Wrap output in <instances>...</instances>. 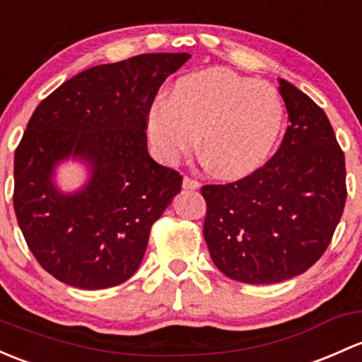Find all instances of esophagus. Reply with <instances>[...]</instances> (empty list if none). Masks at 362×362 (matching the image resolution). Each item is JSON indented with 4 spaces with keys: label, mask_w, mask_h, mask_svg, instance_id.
<instances>
[{
    "label": "esophagus",
    "mask_w": 362,
    "mask_h": 362,
    "mask_svg": "<svg viewBox=\"0 0 362 362\" xmlns=\"http://www.w3.org/2000/svg\"><path fill=\"white\" fill-rule=\"evenodd\" d=\"M182 187L189 189V191H196V189L201 187V184L197 180H194L191 177H184V182H182Z\"/></svg>",
    "instance_id": "1"
}]
</instances>
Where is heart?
<instances>
[{
  "instance_id": "b5f03b06",
  "label": "heart",
  "mask_w": 362,
  "mask_h": 362,
  "mask_svg": "<svg viewBox=\"0 0 362 362\" xmlns=\"http://www.w3.org/2000/svg\"><path fill=\"white\" fill-rule=\"evenodd\" d=\"M283 119V100L269 83L204 69L180 78L171 97L152 104L147 133L156 156L168 165L189 154L201 136L211 168L220 177L241 178L267 161Z\"/></svg>"
}]
</instances>
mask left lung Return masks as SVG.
Returning <instances> with one entry per match:
<instances>
[{"label": "left lung", "mask_w": 362, "mask_h": 362, "mask_svg": "<svg viewBox=\"0 0 362 362\" xmlns=\"http://www.w3.org/2000/svg\"><path fill=\"white\" fill-rule=\"evenodd\" d=\"M290 127L265 166L226 185H204V241L230 279L271 284L303 274L328 248L344 213L345 156L325 111L286 79Z\"/></svg>", "instance_id": "8db88e82"}]
</instances>
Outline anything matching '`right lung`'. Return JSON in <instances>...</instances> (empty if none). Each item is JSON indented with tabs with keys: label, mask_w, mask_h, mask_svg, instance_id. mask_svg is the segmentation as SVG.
<instances>
[{
	"label": "right lung",
	"mask_w": 362,
	"mask_h": 362,
	"mask_svg": "<svg viewBox=\"0 0 362 362\" xmlns=\"http://www.w3.org/2000/svg\"><path fill=\"white\" fill-rule=\"evenodd\" d=\"M189 53H146L79 72L30 116L15 151L13 208L41 267L69 286L104 290L142 264L152 223L182 177L147 151V114ZM72 158L89 177L64 193L56 170Z\"/></svg>",
	"instance_id": "right-lung-1"
}]
</instances>
